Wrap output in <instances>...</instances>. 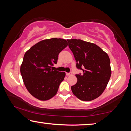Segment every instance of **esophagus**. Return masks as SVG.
Wrapping results in <instances>:
<instances>
[{
  "label": "esophagus",
  "mask_w": 131,
  "mask_h": 131,
  "mask_svg": "<svg viewBox=\"0 0 131 131\" xmlns=\"http://www.w3.org/2000/svg\"><path fill=\"white\" fill-rule=\"evenodd\" d=\"M72 72H69V73H66V76H70V75H72Z\"/></svg>",
  "instance_id": "1"
}]
</instances>
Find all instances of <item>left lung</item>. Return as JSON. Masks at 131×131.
<instances>
[{
	"instance_id": "obj_1",
	"label": "left lung",
	"mask_w": 131,
	"mask_h": 131,
	"mask_svg": "<svg viewBox=\"0 0 131 131\" xmlns=\"http://www.w3.org/2000/svg\"><path fill=\"white\" fill-rule=\"evenodd\" d=\"M76 61V68L83 74H76L77 81L71 87L79 99L91 101L102 94L109 81L112 71L107 53L94 43L80 39L67 40Z\"/></svg>"
}]
</instances>
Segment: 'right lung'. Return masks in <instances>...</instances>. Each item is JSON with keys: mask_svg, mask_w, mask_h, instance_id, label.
<instances>
[{"mask_svg": "<svg viewBox=\"0 0 131 131\" xmlns=\"http://www.w3.org/2000/svg\"><path fill=\"white\" fill-rule=\"evenodd\" d=\"M65 39L43 40L30 48L24 55L20 72L29 92L40 101L55 96L65 73L53 70L58 55L67 47Z\"/></svg>", "mask_w": 131, "mask_h": 131, "instance_id": "obj_1", "label": "right lung"}]
</instances>
